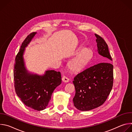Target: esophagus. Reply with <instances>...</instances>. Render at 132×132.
<instances>
[{"label": "esophagus", "mask_w": 132, "mask_h": 132, "mask_svg": "<svg viewBox=\"0 0 132 132\" xmlns=\"http://www.w3.org/2000/svg\"><path fill=\"white\" fill-rule=\"evenodd\" d=\"M62 80L63 82H68L69 81V79L68 77H67L66 76H64L62 78Z\"/></svg>", "instance_id": "34e87169"}]
</instances>
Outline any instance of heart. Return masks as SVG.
Listing matches in <instances>:
<instances>
[{"instance_id":"1","label":"heart","mask_w":132,"mask_h":132,"mask_svg":"<svg viewBox=\"0 0 132 132\" xmlns=\"http://www.w3.org/2000/svg\"><path fill=\"white\" fill-rule=\"evenodd\" d=\"M80 48L81 51L69 63V68L75 71H79L84 69L90 62L93 57V52L88 48Z\"/></svg>"}]
</instances>
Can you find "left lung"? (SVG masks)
<instances>
[{
	"label": "left lung",
	"mask_w": 132,
	"mask_h": 132,
	"mask_svg": "<svg viewBox=\"0 0 132 132\" xmlns=\"http://www.w3.org/2000/svg\"><path fill=\"white\" fill-rule=\"evenodd\" d=\"M98 52L104 57L105 63L91 66L77 74L73 78L75 93L74 106L87 111L104 103L112 90L113 83V66L107 44L103 38L95 34Z\"/></svg>",
	"instance_id": "obj_1"
}]
</instances>
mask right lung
Here are the masks:
<instances>
[{"label":"right lung","instance_id":"add662e5","mask_svg":"<svg viewBox=\"0 0 132 132\" xmlns=\"http://www.w3.org/2000/svg\"><path fill=\"white\" fill-rule=\"evenodd\" d=\"M36 34H30L22 43L17 54L13 69L15 91L17 96L27 106L37 111L43 110L48 105L52 93L62 82L60 71H45L43 75L32 73L25 67L23 54L26 47Z\"/></svg>","mask_w":132,"mask_h":132}]
</instances>
